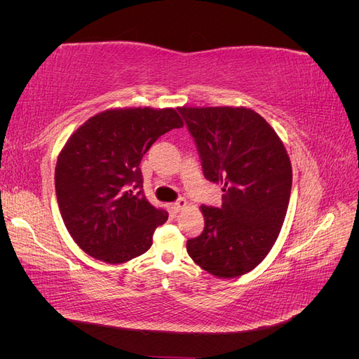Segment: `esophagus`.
<instances>
[{
    "instance_id": "34e87169",
    "label": "esophagus",
    "mask_w": 359,
    "mask_h": 359,
    "mask_svg": "<svg viewBox=\"0 0 359 359\" xmlns=\"http://www.w3.org/2000/svg\"><path fill=\"white\" fill-rule=\"evenodd\" d=\"M186 206H187V201L186 199H178L177 202L172 203V210L175 211V212H180V211H182L184 208H186Z\"/></svg>"
}]
</instances>
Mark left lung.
Masks as SVG:
<instances>
[{"label":"left lung","mask_w":359,"mask_h":359,"mask_svg":"<svg viewBox=\"0 0 359 359\" xmlns=\"http://www.w3.org/2000/svg\"><path fill=\"white\" fill-rule=\"evenodd\" d=\"M205 178L223 186L220 208L201 206L203 232L187 253L206 273L235 278L256 268L283 226L292 165L281 139L248 107H178Z\"/></svg>","instance_id":"obj_1"}]
</instances>
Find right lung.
I'll use <instances>...</instances> for the list:
<instances>
[{
  "label": "right lung",
  "mask_w": 359,
  "mask_h": 359,
  "mask_svg": "<svg viewBox=\"0 0 359 359\" xmlns=\"http://www.w3.org/2000/svg\"><path fill=\"white\" fill-rule=\"evenodd\" d=\"M182 119L172 107H123L91 116L61 149L55 168L60 212L86 255L124 264L153 245L168 211L142 191L140 160Z\"/></svg>",
  "instance_id": "obj_1"
}]
</instances>
